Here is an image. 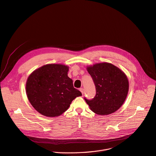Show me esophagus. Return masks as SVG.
Masks as SVG:
<instances>
[{
    "instance_id": "1",
    "label": "esophagus",
    "mask_w": 156,
    "mask_h": 156,
    "mask_svg": "<svg viewBox=\"0 0 156 156\" xmlns=\"http://www.w3.org/2000/svg\"><path fill=\"white\" fill-rule=\"evenodd\" d=\"M80 91L81 92L82 94H84V90H83V88H80Z\"/></svg>"
}]
</instances>
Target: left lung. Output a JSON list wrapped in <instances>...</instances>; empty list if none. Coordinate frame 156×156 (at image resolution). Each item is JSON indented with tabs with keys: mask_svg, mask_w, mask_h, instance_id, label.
Wrapping results in <instances>:
<instances>
[{
	"mask_svg": "<svg viewBox=\"0 0 156 156\" xmlns=\"http://www.w3.org/2000/svg\"><path fill=\"white\" fill-rule=\"evenodd\" d=\"M96 88L92 100H84L94 113L108 115L116 111L124 103L129 90L124 73L109 63H100L87 67Z\"/></svg>",
	"mask_w": 156,
	"mask_h": 156,
	"instance_id": "obj_1",
	"label": "left lung"
}]
</instances>
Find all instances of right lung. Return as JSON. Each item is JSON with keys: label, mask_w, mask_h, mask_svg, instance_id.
Returning <instances> with one entry per match:
<instances>
[{"label": "right lung", "mask_w": 156, "mask_h": 156, "mask_svg": "<svg viewBox=\"0 0 156 156\" xmlns=\"http://www.w3.org/2000/svg\"><path fill=\"white\" fill-rule=\"evenodd\" d=\"M68 67L48 64L35 70L26 83L27 98L41 115L56 117L66 111L72 101L81 93L73 87L68 76Z\"/></svg>", "instance_id": "1"}]
</instances>
